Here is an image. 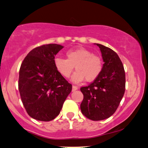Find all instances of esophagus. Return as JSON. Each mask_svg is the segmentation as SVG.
Masks as SVG:
<instances>
[{
  "mask_svg": "<svg viewBox=\"0 0 148 148\" xmlns=\"http://www.w3.org/2000/svg\"><path fill=\"white\" fill-rule=\"evenodd\" d=\"M78 89V87H76L75 85H73L72 86V91H75Z\"/></svg>",
  "mask_w": 148,
  "mask_h": 148,
  "instance_id": "obj_1",
  "label": "esophagus"
}]
</instances>
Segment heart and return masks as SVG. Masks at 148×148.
I'll use <instances>...</instances> for the list:
<instances>
[{"label": "heart", "instance_id": "1", "mask_svg": "<svg viewBox=\"0 0 148 148\" xmlns=\"http://www.w3.org/2000/svg\"><path fill=\"white\" fill-rule=\"evenodd\" d=\"M54 64L58 72L66 78L71 76L75 66L76 72L72 76V80L75 83L85 79L87 82H92L98 77L103 69L102 57L83 47L68 50L66 59L56 57Z\"/></svg>", "mask_w": 148, "mask_h": 148}]
</instances>
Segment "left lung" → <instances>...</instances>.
<instances>
[{
    "instance_id": "obj_1",
    "label": "left lung",
    "mask_w": 148,
    "mask_h": 148,
    "mask_svg": "<svg viewBox=\"0 0 148 148\" xmlns=\"http://www.w3.org/2000/svg\"><path fill=\"white\" fill-rule=\"evenodd\" d=\"M104 61L102 72L96 80L80 91L82 113L93 121L103 120L113 115L124 95L126 75L119 56L111 48L96 44Z\"/></svg>"
}]
</instances>
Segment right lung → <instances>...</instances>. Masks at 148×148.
Wrapping results in <instances>:
<instances>
[{
  "mask_svg": "<svg viewBox=\"0 0 148 148\" xmlns=\"http://www.w3.org/2000/svg\"><path fill=\"white\" fill-rule=\"evenodd\" d=\"M63 48L44 44L30 51L19 71L18 89L26 111L39 121H49L59 115L72 85L58 72L55 55Z\"/></svg>",
  "mask_w": 148,
  "mask_h": 148,
  "instance_id": "add662e5",
  "label": "right lung"
}]
</instances>
